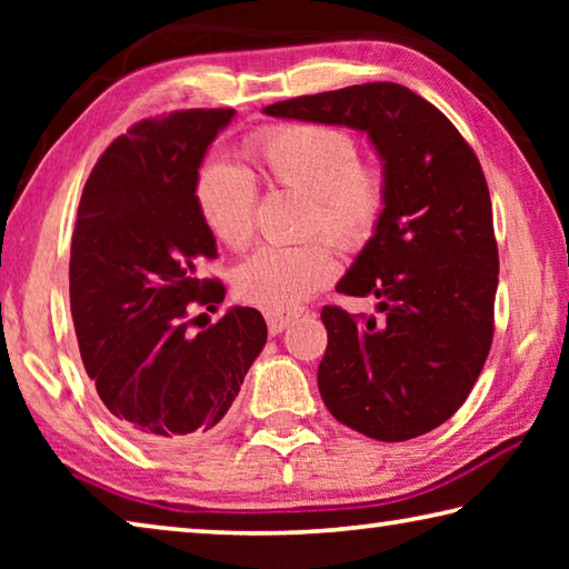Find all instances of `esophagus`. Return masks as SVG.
Instances as JSON below:
<instances>
[{
	"label": "esophagus",
	"instance_id": "34e87169",
	"mask_svg": "<svg viewBox=\"0 0 569 569\" xmlns=\"http://www.w3.org/2000/svg\"><path fill=\"white\" fill-rule=\"evenodd\" d=\"M306 313L303 306H288V308H276V311H266V323L271 333H281L288 323L301 319Z\"/></svg>",
	"mask_w": 569,
	"mask_h": 569
}]
</instances>
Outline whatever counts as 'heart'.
<instances>
[{
    "label": "heart",
    "mask_w": 569,
    "mask_h": 569,
    "mask_svg": "<svg viewBox=\"0 0 569 569\" xmlns=\"http://www.w3.org/2000/svg\"><path fill=\"white\" fill-rule=\"evenodd\" d=\"M248 158L261 176L306 196L303 233H326L359 248L377 230L387 206V178L359 160V142L333 124H281L250 142ZM198 210L220 243L243 248L253 236L256 182L233 162L210 160L196 182ZM339 263L326 240L256 250L236 273V293L268 311L306 301L333 281Z\"/></svg>",
    "instance_id": "obj_1"
}]
</instances>
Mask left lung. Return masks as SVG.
<instances>
[{
	"label": "left lung",
	"mask_w": 569,
	"mask_h": 569,
	"mask_svg": "<svg viewBox=\"0 0 569 569\" xmlns=\"http://www.w3.org/2000/svg\"><path fill=\"white\" fill-rule=\"evenodd\" d=\"M263 112L359 130L377 150L387 206L336 291L377 296L383 319L359 323L323 306L319 391L363 437L427 435L467 401L492 346L499 256L477 156L435 104L393 82L303 94Z\"/></svg>",
	"instance_id": "left-lung-1"
}]
</instances>
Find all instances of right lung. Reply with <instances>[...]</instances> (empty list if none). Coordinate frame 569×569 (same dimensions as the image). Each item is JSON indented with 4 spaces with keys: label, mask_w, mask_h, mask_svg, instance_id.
I'll use <instances>...</instances> for the list:
<instances>
[{
    "label": "right lung",
    "mask_w": 569,
    "mask_h": 569,
    "mask_svg": "<svg viewBox=\"0 0 569 569\" xmlns=\"http://www.w3.org/2000/svg\"><path fill=\"white\" fill-rule=\"evenodd\" d=\"M236 110L146 120L102 152L84 182L70 256V306L88 377L114 423L150 447H186L213 431L266 346L256 308L233 306L188 331L192 306L226 288L200 278L218 258L198 210L208 148Z\"/></svg>",
    "instance_id": "right-lung-1"
}]
</instances>
